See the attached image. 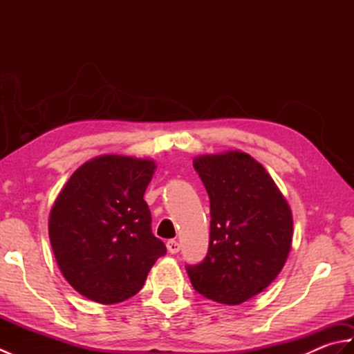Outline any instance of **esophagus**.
<instances>
[{"label": "esophagus", "mask_w": 354, "mask_h": 354, "mask_svg": "<svg viewBox=\"0 0 354 354\" xmlns=\"http://www.w3.org/2000/svg\"><path fill=\"white\" fill-rule=\"evenodd\" d=\"M167 250H169L170 254L179 252V243L176 242V240H169V242H167Z\"/></svg>", "instance_id": "1"}]
</instances>
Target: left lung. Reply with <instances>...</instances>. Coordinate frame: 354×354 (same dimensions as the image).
Masks as SVG:
<instances>
[{
  "mask_svg": "<svg viewBox=\"0 0 354 354\" xmlns=\"http://www.w3.org/2000/svg\"><path fill=\"white\" fill-rule=\"evenodd\" d=\"M193 167L209 198V245L187 266L193 288L236 306L259 295L280 274L292 246V212L266 169L245 152L202 155Z\"/></svg>",
  "mask_w": 354,
  "mask_h": 354,
  "instance_id": "obj_1",
  "label": "left lung"
}]
</instances>
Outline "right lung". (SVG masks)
I'll return each mask as SVG.
<instances>
[{"label": "right lung", "mask_w": 354, "mask_h": 354, "mask_svg": "<svg viewBox=\"0 0 354 354\" xmlns=\"http://www.w3.org/2000/svg\"><path fill=\"white\" fill-rule=\"evenodd\" d=\"M155 169L150 160L102 155L80 165L59 193L48 236L59 269L80 295L122 303L167 252L142 199Z\"/></svg>", "instance_id": "add662e5"}]
</instances>
